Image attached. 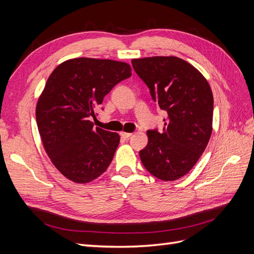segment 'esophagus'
Returning a JSON list of instances; mask_svg holds the SVG:
<instances>
[{
	"mask_svg": "<svg viewBox=\"0 0 254 254\" xmlns=\"http://www.w3.org/2000/svg\"><path fill=\"white\" fill-rule=\"evenodd\" d=\"M120 134H121V136H122L123 139H124V140H128L129 137L132 135V133H129V132H124V131H122Z\"/></svg>",
	"mask_w": 254,
	"mask_h": 254,
	"instance_id": "esophagus-1",
	"label": "esophagus"
}]
</instances>
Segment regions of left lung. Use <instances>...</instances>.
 Wrapping results in <instances>:
<instances>
[{"label": "left lung", "instance_id": "1", "mask_svg": "<svg viewBox=\"0 0 254 254\" xmlns=\"http://www.w3.org/2000/svg\"><path fill=\"white\" fill-rule=\"evenodd\" d=\"M131 64L153 101L167 113L162 131H147L141 161L158 179L177 180L193 168L211 137L214 101L210 84L196 67L178 57L132 59Z\"/></svg>", "mask_w": 254, "mask_h": 254}]
</instances>
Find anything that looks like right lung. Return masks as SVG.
<instances>
[{"label": "right lung", "instance_id": "obj_1", "mask_svg": "<svg viewBox=\"0 0 254 254\" xmlns=\"http://www.w3.org/2000/svg\"><path fill=\"white\" fill-rule=\"evenodd\" d=\"M130 76L126 63L84 57L64 61L50 75L36 120L45 151L68 180L91 182L110 165L120 135L94 128L90 118L115 84Z\"/></svg>", "mask_w": 254, "mask_h": 254}]
</instances>
